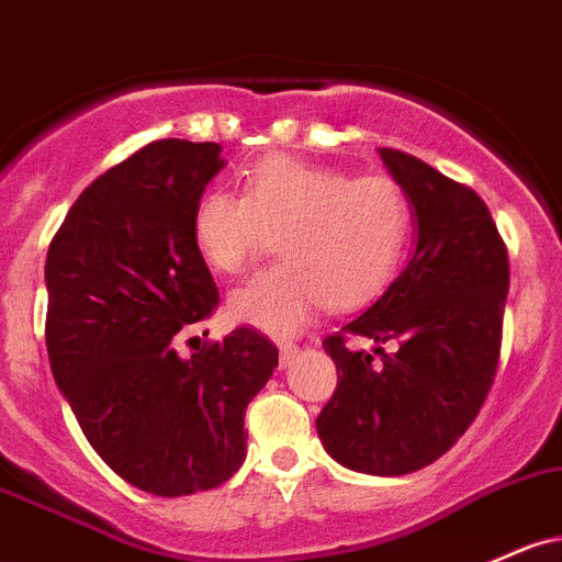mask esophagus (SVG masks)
<instances>
[{
  "label": "esophagus",
  "instance_id": "1",
  "mask_svg": "<svg viewBox=\"0 0 562 562\" xmlns=\"http://www.w3.org/2000/svg\"><path fill=\"white\" fill-rule=\"evenodd\" d=\"M295 355H299V347H295V344H280V368L291 366Z\"/></svg>",
  "mask_w": 562,
  "mask_h": 562
}]
</instances>
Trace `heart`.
I'll return each instance as SVG.
<instances>
[{
  "label": "heart",
  "instance_id": "obj_1",
  "mask_svg": "<svg viewBox=\"0 0 562 562\" xmlns=\"http://www.w3.org/2000/svg\"><path fill=\"white\" fill-rule=\"evenodd\" d=\"M277 234L280 263L232 293L237 323L295 336L319 306L351 312L386 291L403 261L411 205L386 176L349 178L323 165L269 157L245 172L243 196L205 191L191 239L207 267L243 274Z\"/></svg>",
  "mask_w": 562,
  "mask_h": 562
}]
</instances>
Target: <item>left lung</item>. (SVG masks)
I'll return each instance as SVG.
<instances>
[{"mask_svg": "<svg viewBox=\"0 0 562 562\" xmlns=\"http://www.w3.org/2000/svg\"><path fill=\"white\" fill-rule=\"evenodd\" d=\"M379 154L408 196L416 250L384 295L323 341L338 386L317 435L347 470L397 477L451 451L483 408L502 351L509 261L470 187L405 151ZM347 335L371 337L374 355L347 350Z\"/></svg>", "mask_w": 562, "mask_h": 562, "instance_id": "1", "label": "left lung"}]
</instances>
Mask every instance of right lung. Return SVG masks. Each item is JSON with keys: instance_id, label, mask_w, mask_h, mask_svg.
Wrapping results in <instances>:
<instances>
[{"instance_id": "obj_1", "label": "right lung", "mask_w": 562, "mask_h": 562, "mask_svg": "<svg viewBox=\"0 0 562 562\" xmlns=\"http://www.w3.org/2000/svg\"><path fill=\"white\" fill-rule=\"evenodd\" d=\"M224 165L211 140H154L77 196L47 250L55 384L95 453L154 496L211 491L243 467L245 408L280 360L252 328L176 351L218 306L191 213Z\"/></svg>"}]
</instances>
